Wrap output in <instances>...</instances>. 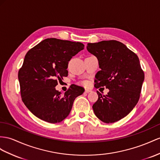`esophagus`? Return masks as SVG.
I'll use <instances>...</instances> for the list:
<instances>
[{
    "instance_id": "obj_1",
    "label": "esophagus",
    "mask_w": 160,
    "mask_h": 160,
    "mask_svg": "<svg viewBox=\"0 0 160 160\" xmlns=\"http://www.w3.org/2000/svg\"><path fill=\"white\" fill-rule=\"evenodd\" d=\"M92 91H91V89H89V88H85V92L86 93H88V92H91Z\"/></svg>"
}]
</instances>
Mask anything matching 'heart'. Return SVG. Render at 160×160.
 Returning a JSON list of instances; mask_svg holds the SVG:
<instances>
[{
    "label": "heart",
    "mask_w": 160,
    "mask_h": 160,
    "mask_svg": "<svg viewBox=\"0 0 160 160\" xmlns=\"http://www.w3.org/2000/svg\"><path fill=\"white\" fill-rule=\"evenodd\" d=\"M83 84H84V85H87V84H88V82H87V81H85V82H83Z\"/></svg>",
    "instance_id": "obj_1"
}]
</instances>
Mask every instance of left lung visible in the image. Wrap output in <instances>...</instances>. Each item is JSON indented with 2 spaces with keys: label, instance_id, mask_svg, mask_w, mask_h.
Masks as SVG:
<instances>
[{
  "label": "left lung",
  "instance_id": "left-lung-1",
  "mask_svg": "<svg viewBox=\"0 0 160 160\" xmlns=\"http://www.w3.org/2000/svg\"><path fill=\"white\" fill-rule=\"evenodd\" d=\"M87 50L99 61L101 70L95 76V87L109 90L92 105L95 116L105 123L122 119L132 111L140 98L144 72L138 56L117 40L88 43Z\"/></svg>",
  "mask_w": 160,
  "mask_h": 160
}]
</instances>
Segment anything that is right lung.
I'll use <instances>...</instances> for the list:
<instances>
[{"label": "right lung", "instance_id": "add662e5", "mask_svg": "<svg viewBox=\"0 0 160 160\" xmlns=\"http://www.w3.org/2000/svg\"><path fill=\"white\" fill-rule=\"evenodd\" d=\"M84 45L57 38H47L28 51L18 72L22 101L35 116L55 124L70 113L76 98L84 89L74 86L61 95L55 89L58 82L68 75L72 57Z\"/></svg>", "mask_w": 160, "mask_h": 160}]
</instances>
